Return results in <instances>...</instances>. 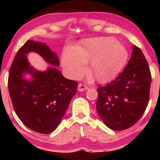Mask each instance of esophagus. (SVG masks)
Returning a JSON list of instances; mask_svg holds the SVG:
<instances>
[{
	"label": "esophagus",
	"instance_id": "obj_1",
	"mask_svg": "<svg viewBox=\"0 0 160 160\" xmlns=\"http://www.w3.org/2000/svg\"><path fill=\"white\" fill-rule=\"evenodd\" d=\"M78 90H79V91L83 92V91H85L86 90H88V87L86 86L85 85H83V84L80 83V84H79V85H78Z\"/></svg>",
	"mask_w": 160,
	"mask_h": 160
}]
</instances>
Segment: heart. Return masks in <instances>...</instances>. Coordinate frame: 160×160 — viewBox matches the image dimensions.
Wrapping results in <instances>:
<instances>
[{"instance_id": "heart-1", "label": "heart", "mask_w": 160, "mask_h": 160, "mask_svg": "<svg viewBox=\"0 0 160 160\" xmlns=\"http://www.w3.org/2000/svg\"><path fill=\"white\" fill-rule=\"evenodd\" d=\"M126 47L113 38H96L87 40L82 47L69 48L63 56V68L72 78L82 75L88 70V61H92L91 70L100 82L115 78L128 60Z\"/></svg>"}]
</instances>
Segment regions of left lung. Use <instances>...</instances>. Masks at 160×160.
<instances>
[{"label":"left lung","mask_w":160,"mask_h":160,"mask_svg":"<svg viewBox=\"0 0 160 160\" xmlns=\"http://www.w3.org/2000/svg\"><path fill=\"white\" fill-rule=\"evenodd\" d=\"M152 77L148 61L134 46L123 71L112 82L99 87L96 108L109 128L122 131L136 123L148 107Z\"/></svg>","instance_id":"obj_1"}]
</instances>
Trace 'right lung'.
Segmentation results:
<instances>
[{
    "mask_svg": "<svg viewBox=\"0 0 160 160\" xmlns=\"http://www.w3.org/2000/svg\"><path fill=\"white\" fill-rule=\"evenodd\" d=\"M33 51L47 63L59 66L57 54L44 43L28 40L16 53L8 75L10 99L22 122L35 132L47 134L55 131L77 91L76 81L64 78L55 67L44 72L30 66L27 54ZM32 75V80L23 78Z\"/></svg>",
    "mask_w": 160,
    "mask_h": 160,
    "instance_id": "obj_1",
    "label": "right lung"
}]
</instances>
